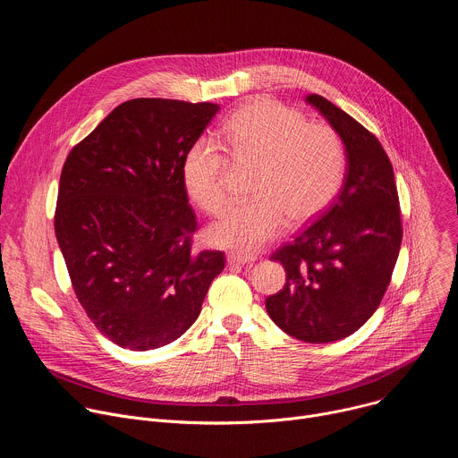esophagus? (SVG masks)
<instances>
[{
  "label": "esophagus",
  "instance_id": "34e87169",
  "mask_svg": "<svg viewBox=\"0 0 458 458\" xmlns=\"http://www.w3.org/2000/svg\"><path fill=\"white\" fill-rule=\"evenodd\" d=\"M226 260H228L230 267H244V265L253 263L255 257L253 255H242V253H228Z\"/></svg>",
  "mask_w": 458,
  "mask_h": 458
}]
</instances>
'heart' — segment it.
I'll use <instances>...</instances> for the list:
<instances>
[{"label":"heart","mask_w":458,"mask_h":458,"mask_svg":"<svg viewBox=\"0 0 458 458\" xmlns=\"http://www.w3.org/2000/svg\"><path fill=\"white\" fill-rule=\"evenodd\" d=\"M221 140L235 161L257 163L253 199L233 205L214 223V244L251 253L276 239L288 225L306 223L328 207L346 174V150L335 130L279 101L259 99L237 110L221 128ZM223 147L199 138L182 161V181L193 203L221 214L228 203Z\"/></svg>","instance_id":"b5f03b06"}]
</instances>
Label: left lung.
Segmentation results:
<instances>
[{
  "mask_svg": "<svg viewBox=\"0 0 458 458\" xmlns=\"http://www.w3.org/2000/svg\"><path fill=\"white\" fill-rule=\"evenodd\" d=\"M346 147V175L330 207L272 259L286 270L281 292L267 299L270 318L311 343L346 339L375 313L394 274L403 219L399 193L378 140L350 114L308 94Z\"/></svg>",
  "mask_w": 458,
  "mask_h": 458,
  "instance_id": "left-lung-1",
  "label": "left lung"
}]
</instances>
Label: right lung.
<instances>
[{"instance_id": "right-lung-1", "label": "right lung", "mask_w": 458, "mask_h": 458, "mask_svg": "<svg viewBox=\"0 0 458 458\" xmlns=\"http://www.w3.org/2000/svg\"><path fill=\"white\" fill-rule=\"evenodd\" d=\"M216 103H121L63 165L54 230L80 304L112 343L134 352L179 339L225 270L219 250L191 251L198 219L182 161Z\"/></svg>"}]
</instances>
